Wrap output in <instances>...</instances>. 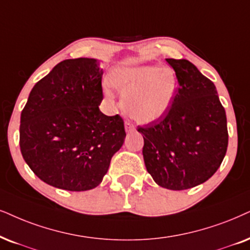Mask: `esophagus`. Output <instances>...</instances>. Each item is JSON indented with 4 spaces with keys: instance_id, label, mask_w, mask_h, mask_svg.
Listing matches in <instances>:
<instances>
[{
    "instance_id": "esophagus-1",
    "label": "esophagus",
    "mask_w": 250,
    "mask_h": 250,
    "mask_svg": "<svg viewBox=\"0 0 250 250\" xmlns=\"http://www.w3.org/2000/svg\"><path fill=\"white\" fill-rule=\"evenodd\" d=\"M134 129H135L134 125H132L130 121H125V130L131 131V130H134Z\"/></svg>"
}]
</instances>
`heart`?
I'll use <instances>...</instances> for the list:
<instances>
[{"mask_svg":"<svg viewBox=\"0 0 250 250\" xmlns=\"http://www.w3.org/2000/svg\"><path fill=\"white\" fill-rule=\"evenodd\" d=\"M112 83L123 94L125 112L140 123L162 119L172 106L176 91L174 71L151 65L116 71ZM107 94L110 96L109 91Z\"/></svg>","mask_w":250,"mask_h":250,"instance_id":"b5f03b06","label":"heart"}]
</instances>
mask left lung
<instances>
[{"mask_svg": "<svg viewBox=\"0 0 250 250\" xmlns=\"http://www.w3.org/2000/svg\"><path fill=\"white\" fill-rule=\"evenodd\" d=\"M178 87L168 112L138 125L147 172L160 187L185 190L209 180L227 151L225 109L214 84L188 60L166 59Z\"/></svg>", "mask_w": 250, "mask_h": 250, "instance_id": "obj_1", "label": "left lung"}]
</instances>
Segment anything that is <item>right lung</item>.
<instances>
[{
	"instance_id": "1",
	"label": "right lung",
	"mask_w": 250,
	"mask_h": 250,
	"mask_svg": "<svg viewBox=\"0 0 250 250\" xmlns=\"http://www.w3.org/2000/svg\"><path fill=\"white\" fill-rule=\"evenodd\" d=\"M103 74L94 59L64 60L34 85L21 110V156L53 187L96 188L125 142L123 119L99 109Z\"/></svg>"
}]
</instances>
